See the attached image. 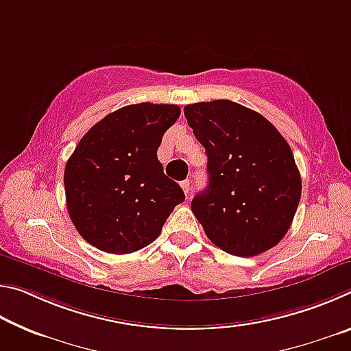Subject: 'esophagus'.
Returning <instances> with one entry per match:
<instances>
[{"mask_svg":"<svg viewBox=\"0 0 351 351\" xmlns=\"http://www.w3.org/2000/svg\"><path fill=\"white\" fill-rule=\"evenodd\" d=\"M181 187H182V190H184V193H186V195L190 193V182H189V180L182 181V182H181Z\"/></svg>","mask_w":351,"mask_h":351,"instance_id":"34e87169","label":"esophagus"}]
</instances>
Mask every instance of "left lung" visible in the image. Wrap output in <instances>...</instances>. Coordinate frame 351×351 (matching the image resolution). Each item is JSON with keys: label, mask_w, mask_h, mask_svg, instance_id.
Here are the masks:
<instances>
[{"label": "left lung", "mask_w": 351, "mask_h": 351, "mask_svg": "<svg viewBox=\"0 0 351 351\" xmlns=\"http://www.w3.org/2000/svg\"><path fill=\"white\" fill-rule=\"evenodd\" d=\"M184 116L207 154L209 186L192 199L207 239L237 257L274 247L302 193L288 142L260 112L230 100L187 105Z\"/></svg>", "instance_id": "left-lung-1"}]
</instances>
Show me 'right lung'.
<instances>
[{
  "instance_id": "right-lung-1",
  "label": "right lung",
  "mask_w": 351,
  "mask_h": 351,
  "mask_svg": "<svg viewBox=\"0 0 351 351\" xmlns=\"http://www.w3.org/2000/svg\"><path fill=\"white\" fill-rule=\"evenodd\" d=\"M178 105L136 104L110 112L77 144L64 167L66 207L79 234L108 254H130L161 234L182 189L158 161Z\"/></svg>"
}]
</instances>
